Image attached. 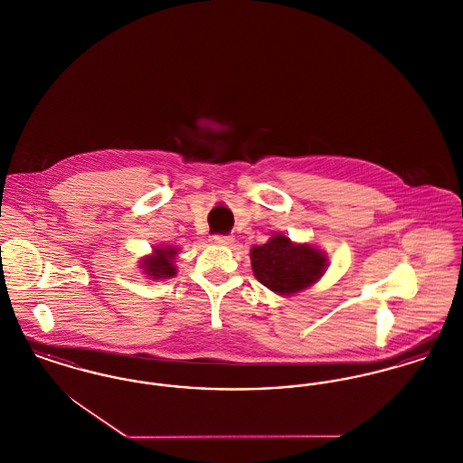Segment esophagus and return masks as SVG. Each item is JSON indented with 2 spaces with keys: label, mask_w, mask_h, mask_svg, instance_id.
Listing matches in <instances>:
<instances>
[{
  "label": "esophagus",
  "mask_w": 463,
  "mask_h": 463,
  "mask_svg": "<svg viewBox=\"0 0 463 463\" xmlns=\"http://www.w3.org/2000/svg\"><path fill=\"white\" fill-rule=\"evenodd\" d=\"M212 241L215 245H231V243H234V236H231V234H215V236H212Z\"/></svg>",
  "instance_id": "obj_1"
}]
</instances>
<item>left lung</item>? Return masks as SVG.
Listing matches in <instances>:
<instances>
[{"instance_id":"8db88e82","label":"left lung","mask_w":463,"mask_h":463,"mask_svg":"<svg viewBox=\"0 0 463 463\" xmlns=\"http://www.w3.org/2000/svg\"><path fill=\"white\" fill-rule=\"evenodd\" d=\"M255 278L272 292L288 296L313 285L326 271V257L307 245H294L276 234L266 245L251 248Z\"/></svg>"}]
</instances>
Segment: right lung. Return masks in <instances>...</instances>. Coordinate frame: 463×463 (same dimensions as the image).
<instances>
[{
  "mask_svg": "<svg viewBox=\"0 0 463 463\" xmlns=\"http://www.w3.org/2000/svg\"><path fill=\"white\" fill-rule=\"evenodd\" d=\"M176 255V250L167 246V248H159L156 250L154 257H148L143 260V268L148 276H152L154 279L159 278H171L176 274V269L173 266V259Z\"/></svg>",
  "mask_w": 463,
  "mask_h": 463,
  "instance_id": "1",
  "label": "right lung"
}]
</instances>
